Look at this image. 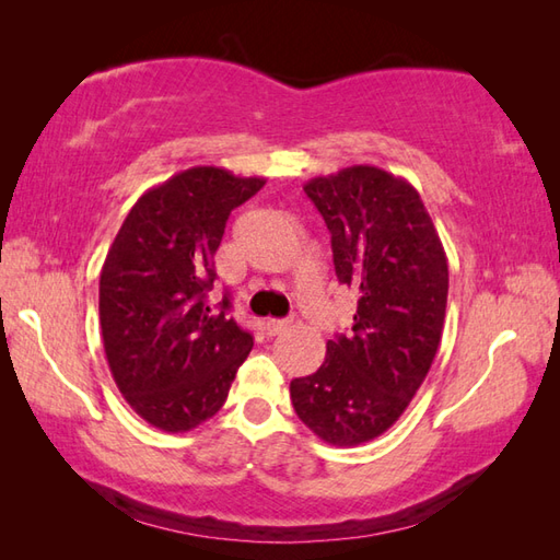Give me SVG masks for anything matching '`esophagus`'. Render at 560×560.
Instances as JSON below:
<instances>
[{
	"label": "esophagus",
	"mask_w": 560,
	"mask_h": 560,
	"mask_svg": "<svg viewBox=\"0 0 560 560\" xmlns=\"http://www.w3.org/2000/svg\"><path fill=\"white\" fill-rule=\"evenodd\" d=\"M291 325H293V317H283V319H267L265 329H267V335H269V337H277V335H281V331H287Z\"/></svg>",
	"instance_id": "34e87169"
}]
</instances>
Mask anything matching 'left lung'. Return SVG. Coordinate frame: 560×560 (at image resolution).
Listing matches in <instances>:
<instances>
[{"label":"left lung","mask_w":560,"mask_h":560,"mask_svg":"<svg viewBox=\"0 0 560 560\" xmlns=\"http://www.w3.org/2000/svg\"><path fill=\"white\" fill-rule=\"evenodd\" d=\"M331 233L339 283L359 295L351 335L325 363L291 380L299 419L329 445L383 435L421 387L443 337L447 257L423 201L404 177L351 165L303 185Z\"/></svg>","instance_id":"8db88e82"}]
</instances>
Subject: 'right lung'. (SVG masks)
Returning <instances> with one entry per match:
<instances>
[{
  "label": "right lung",
  "mask_w": 560,
  "mask_h": 560,
  "mask_svg": "<svg viewBox=\"0 0 560 560\" xmlns=\"http://www.w3.org/2000/svg\"><path fill=\"white\" fill-rule=\"evenodd\" d=\"M195 165L137 199L101 269V331L117 389L147 423L187 433L217 413L253 335L217 311L213 255L231 211L265 187Z\"/></svg>",
  "instance_id": "right-lung-1"
}]
</instances>
